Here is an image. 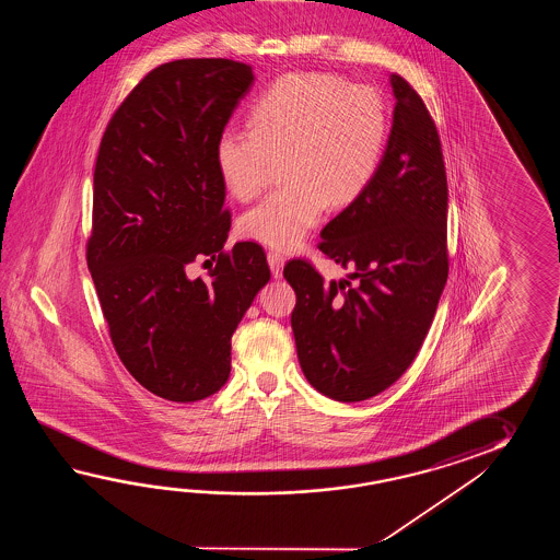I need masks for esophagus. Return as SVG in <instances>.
Wrapping results in <instances>:
<instances>
[{"instance_id": "esophagus-1", "label": "esophagus", "mask_w": 560, "mask_h": 560, "mask_svg": "<svg viewBox=\"0 0 560 560\" xmlns=\"http://www.w3.org/2000/svg\"><path fill=\"white\" fill-rule=\"evenodd\" d=\"M284 262L285 260L282 254H278V252H270V254H268V266H270V270H272V276H275V278H280V276H282Z\"/></svg>"}]
</instances>
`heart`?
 <instances>
[{
  "label": "heart",
  "mask_w": 560,
  "mask_h": 560,
  "mask_svg": "<svg viewBox=\"0 0 560 560\" xmlns=\"http://www.w3.org/2000/svg\"><path fill=\"white\" fill-rule=\"evenodd\" d=\"M252 128H226L215 166L242 202L256 198L282 164L285 188L248 210L242 236L294 250L326 206L345 208L366 191L388 133L384 100L369 85L330 73H288L252 107Z\"/></svg>",
  "instance_id": "b5f03b06"
}]
</instances>
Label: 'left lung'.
Returning <instances> with one entry per match:
<instances>
[{"instance_id": "left-lung-1", "label": "left lung", "mask_w": 560, "mask_h": 560, "mask_svg": "<svg viewBox=\"0 0 560 560\" xmlns=\"http://www.w3.org/2000/svg\"><path fill=\"white\" fill-rule=\"evenodd\" d=\"M393 128L366 191L320 232V252L350 268L330 280L304 260L285 264L296 292L298 362L338 402L372 398L417 358L448 276V188L441 138L405 78L390 73Z\"/></svg>"}]
</instances>
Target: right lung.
<instances>
[{
  "label": "right lung",
  "mask_w": 560,
  "mask_h": 560,
  "mask_svg": "<svg viewBox=\"0 0 560 560\" xmlns=\"http://www.w3.org/2000/svg\"><path fill=\"white\" fill-rule=\"evenodd\" d=\"M252 84L240 61L164 63L109 119L95 160L88 268L119 360L172 402L226 384L232 334L270 280L258 244L222 252L230 214L215 142ZM215 253L208 281L187 276Z\"/></svg>",
  "instance_id": "obj_1"
}]
</instances>
